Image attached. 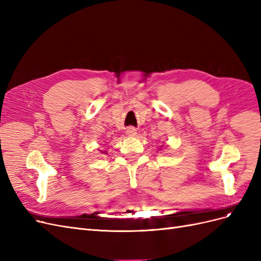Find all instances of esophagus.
<instances>
[{"label": "esophagus", "mask_w": 261, "mask_h": 261, "mask_svg": "<svg viewBox=\"0 0 261 261\" xmlns=\"http://www.w3.org/2000/svg\"><path fill=\"white\" fill-rule=\"evenodd\" d=\"M127 134H128V136H136L137 130L134 129L133 127H130V128L127 129Z\"/></svg>", "instance_id": "34e87169"}]
</instances>
